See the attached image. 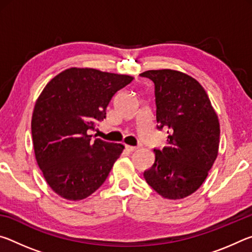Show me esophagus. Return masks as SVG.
<instances>
[{"instance_id":"34e87169","label":"esophagus","mask_w":252,"mask_h":252,"mask_svg":"<svg viewBox=\"0 0 252 252\" xmlns=\"http://www.w3.org/2000/svg\"><path fill=\"white\" fill-rule=\"evenodd\" d=\"M126 149L127 151L132 152V151H135L136 149H138V147H132V146H127V144H126Z\"/></svg>"}]
</instances>
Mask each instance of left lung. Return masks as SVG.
Wrapping results in <instances>:
<instances>
[{
    "label": "left lung",
    "mask_w": 252,
    "mask_h": 252,
    "mask_svg": "<svg viewBox=\"0 0 252 252\" xmlns=\"http://www.w3.org/2000/svg\"><path fill=\"white\" fill-rule=\"evenodd\" d=\"M140 75L155 84L157 129L168 133L167 146L153 149L156 161L144 179L163 198H186L206 180L218 156V117L201 84L191 76L168 69Z\"/></svg>",
    "instance_id": "1"
}]
</instances>
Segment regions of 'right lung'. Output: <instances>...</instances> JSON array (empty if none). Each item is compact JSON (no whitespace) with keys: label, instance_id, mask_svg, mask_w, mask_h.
I'll return each instance as SVG.
<instances>
[{"label":"right lung","instance_id":"obj_1","mask_svg":"<svg viewBox=\"0 0 252 252\" xmlns=\"http://www.w3.org/2000/svg\"><path fill=\"white\" fill-rule=\"evenodd\" d=\"M132 80L130 75L71 67L42 91L31 122L34 152L48 185L62 198L82 200L108 178L125 147L92 139L88 131L104 120L112 96Z\"/></svg>","mask_w":252,"mask_h":252}]
</instances>
